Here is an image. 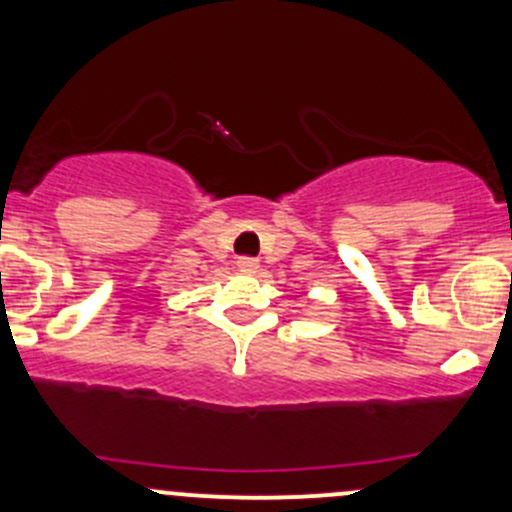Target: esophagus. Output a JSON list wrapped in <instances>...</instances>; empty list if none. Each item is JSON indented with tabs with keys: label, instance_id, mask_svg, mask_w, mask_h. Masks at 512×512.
<instances>
[{
	"label": "esophagus",
	"instance_id": "34e87169",
	"mask_svg": "<svg viewBox=\"0 0 512 512\" xmlns=\"http://www.w3.org/2000/svg\"><path fill=\"white\" fill-rule=\"evenodd\" d=\"M236 268H239V271H244V273H256L258 261H256V258H239V261H236Z\"/></svg>",
	"mask_w": 512,
	"mask_h": 512
}]
</instances>
